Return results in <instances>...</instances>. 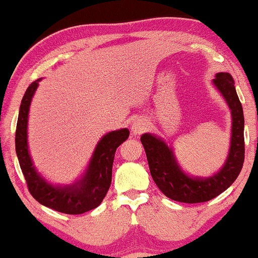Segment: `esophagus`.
I'll return each mask as SVG.
<instances>
[{
  "label": "esophagus",
  "mask_w": 258,
  "mask_h": 258,
  "mask_svg": "<svg viewBox=\"0 0 258 258\" xmlns=\"http://www.w3.org/2000/svg\"><path fill=\"white\" fill-rule=\"evenodd\" d=\"M148 127H149V122H148V120L144 119V117H139V119H137L132 123L131 132L132 135L135 136H141L142 133L147 131Z\"/></svg>",
  "instance_id": "obj_1"
}]
</instances>
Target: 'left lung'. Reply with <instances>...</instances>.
Returning <instances> with one entry per match:
<instances>
[{"mask_svg":"<svg viewBox=\"0 0 258 258\" xmlns=\"http://www.w3.org/2000/svg\"><path fill=\"white\" fill-rule=\"evenodd\" d=\"M212 82L232 111L229 153L217 173L210 177L188 176L174 158L172 148L161 138L152 133H144L141 137L154 182L167 198L179 203L197 204L214 199L233 184L244 164V112L234 80L230 74L218 73Z\"/></svg>","mask_w":258,"mask_h":258,"instance_id":"obj_1","label":"left lung"}]
</instances>
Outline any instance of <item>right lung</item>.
I'll list each match as a JSON object with an SVG mask.
<instances>
[{
    "label": "right lung",
    "mask_w": 258,
    "mask_h": 258,
    "mask_svg": "<svg viewBox=\"0 0 258 258\" xmlns=\"http://www.w3.org/2000/svg\"><path fill=\"white\" fill-rule=\"evenodd\" d=\"M36 80L29 86L18 116L16 131V152L28 189L43 206L68 215H80L96 209L102 203L111 184L112 162L115 152L130 136L127 128L111 131L103 136L97 144L84 177L69 185H53L37 172L28 147V117L31 99L37 90Z\"/></svg>",
    "instance_id": "right-lung-1"
}]
</instances>
